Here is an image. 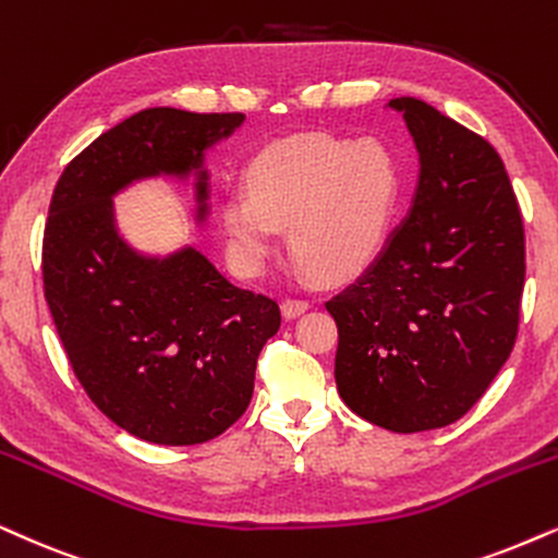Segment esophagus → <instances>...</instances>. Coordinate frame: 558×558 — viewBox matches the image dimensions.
Returning <instances> with one entry per match:
<instances>
[{
  "instance_id": "34e87169",
  "label": "esophagus",
  "mask_w": 558,
  "mask_h": 558,
  "mask_svg": "<svg viewBox=\"0 0 558 558\" xmlns=\"http://www.w3.org/2000/svg\"><path fill=\"white\" fill-rule=\"evenodd\" d=\"M308 306H312V303L303 301V299H286L283 301V316H286V319H295V316L308 312Z\"/></svg>"
}]
</instances>
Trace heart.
Listing matches in <instances>:
<instances>
[{"label":"heart","mask_w":558,"mask_h":558,"mask_svg":"<svg viewBox=\"0 0 558 558\" xmlns=\"http://www.w3.org/2000/svg\"><path fill=\"white\" fill-rule=\"evenodd\" d=\"M246 195L221 203L229 252L244 272L263 270L288 227L293 257L314 278H352L371 263L397 208L399 167L376 138L324 133L265 146L244 172Z\"/></svg>","instance_id":"b5f03b06"}]
</instances>
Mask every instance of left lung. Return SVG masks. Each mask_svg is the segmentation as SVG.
Wrapping results in <instances>:
<instances>
[{"label":"left lung","mask_w":558,"mask_h":558,"mask_svg":"<svg viewBox=\"0 0 558 558\" xmlns=\"http://www.w3.org/2000/svg\"><path fill=\"white\" fill-rule=\"evenodd\" d=\"M420 154L412 208L355 283L327 301L337 391L391 433L461 420L510 357L525 283L518 197L489 141L397 97Z\"/></svg>","instance_id":"left-lung-1"}]
</instances>
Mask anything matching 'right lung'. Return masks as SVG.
<instances>
[{
    "label": "right lung",
    "mask_w": 558,
    "mask_h": 558,
    "mask_svg": "<svg viewBox=\"0 0 558 558\" xmlns=\"http://www.w3.org/2000/svg\"><path fill=\"white\" fill-rule=\"evenodd\" d=\"M242 123V112L141 110L69 161L48 208L44 288L69 363L105 417L157 446H197L242 417L280 308L195 246L138 252L112 201L141 180L193 178L206 223V151Z\"/></svg>",
    "instance_id": "right-lung-1"
}]
</instances>
